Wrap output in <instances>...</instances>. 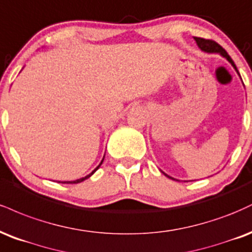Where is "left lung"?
Returning a JSON list of instances; mask_svg holds the SVG:
<instances>
[{"label":"left lung","instance_id":"left-lung-1","mask_svg":"<svg viewBox=\"0 0 252 252\" xmlns=\"http://www.w3.org/2000/svg\"><path fill=\"white\" fill-rule=\"evenodd\" d=\"M194 41H196L197 46L199 47V49L203 50V52L209 53V54H220V55L223 56V58H225L226 60L232 64V67L235 68L236 72L238 73V69H237V67H236L235 62L232 61V59L230 58L229 54H227V53L225 52V49H224L223 47H220L217 42H215V41H212V40H205V38H202V37H194ZM238 75H239V73H238ZM161 173H164L165 176L167 177V178H170L172 180H177V179L172 178V177H170L168 174H166L165 172H162V171H161Z\"/></svg>","mask_w":252,"mask_h":252}]
</instances>
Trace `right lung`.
<instances>
[{"mask_svg": "<svg viewBox=\"0 0 252 252\" xmlns=\"http://www.w3.org/2000/svg\"><path fill=\"white\" fill-rule=\"evenodd\" d=\"M103 158H105V156H103ZM103 158H102V160H101V162H100L99 165H97V166L94 168L93 171H92V172L90 173V174H87V176L86 177H82V178H80V179H76V180H70V182H58V183H62V184H78V183H81V182H84V180H86V179H88L90 178V177L92 176V174H94V172H95V171L97 170V168H99L100 166H101V164H102V161H103Z\"/></svg>", "mask_w": 252, "mask_h": 252, "instance_id": "1", "label": "right lung"}]
</instances>
